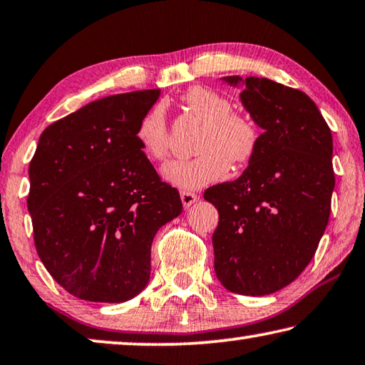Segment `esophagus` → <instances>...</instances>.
<instances>
[{
	"mask_svg": "<svg viewBox=\"0 0 365 365\" xmlns=\"http://www.w3.org/2000/svg\"><path fill=\"white\" fill-rule=\"evenodd\" d=\"M180 198H182L183 206L188 207V206H192L193 203H196V201L200 200V196L196 195V193H193V192H182L180 193Z\"/></svg>",
	"mask_w": 365,
	"mask_h": 365,
	"instance_id": "34e87169",
	"label": "esophagus"
}]
</instances>
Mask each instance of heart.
Returning <instances> with one entry per match:
<instances>
[{"instance_id":"obj_1","label":"heart","mask_w":365,"mask_h":365,"mask_svg":"<svg viewBox=\"0 0 365 365\" xmlns=\"http://www.w3.org/2000/svg\"><path fill=\"white\" fill-rule=\"evenodd\" d=\"M185 110L201 123L195 138L192 159L169 162L162 173L177 187L195 190L221 180L230 162L242 167L250 164L262 144V131L248 115L234 112L227 97L205 86H195L182 97ZM136 140L153 160L169 158L172 138L165 107L154 106L140 120Z\"/></svg>"}]
</instances>
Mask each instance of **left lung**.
<instances>
[{"instance_id": "8db88e82", "label": "left lung", "mask_w": 365, "mask_h": 365, "mask_svg": "<svg viewBox=\"0 0 365 365\" xmlns=\"http://www.w3.org/2000/svg\"><path fill=\"white\" fill-rule=\"evenodd\" d=\"M240 99L264 133L237 180L205 192L219 212L214 271L230 292L266 296L302 273L325 232L334 188L333 138L302 91L250 76Z\"/></svg>"}]
</instances>
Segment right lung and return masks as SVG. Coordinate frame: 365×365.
Masks as SVG:
<instances>
[{
  "instance_id": "1",
  "label": "right lung",
  "mask_w": 365,
  "mask_h": 365,
  "mask_svg": "<svg viewBox=\"0 0 365 365\" xmlns=\"http://www.w3.org/2000/svg\"><path fill=\"white\" fill-rule=\"evenodd\" d=\"M160 89L108 96L51 123L29 165L34 244L51 277L89 302H125L151 274V244L182 212L136 140Z\"/></svg>"
}]
</instances>
